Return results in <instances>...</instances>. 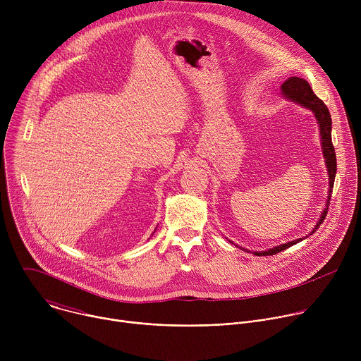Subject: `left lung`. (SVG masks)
<instances>
[{
  "label": "left lung",
  "mask_w": 361,
  "mask_h": 361,
  "mask_svg": "<svg viewBox=\"0 0 361 361\" xmlns=\"http://www.w3.org/2000/svg\"><path fill=\"white\" fill-rule=\"evenodd\" d=\"M281 97L286 98L287 101L294 102V104H298V106H301L307 110H310L314 114V117L317 120V124H319V130H320L322 151H323V157L326 160V167H327V174H329V194H327V201H326V209L322 212V216H320L319 221L316 223L314 228L312 230V233L308 234V235H312L323 224V221L326 219V214H327V210H329V204H330V197H331V190H333V185H334V177H336V171H337L336 151H334V147H333V142H331V117H330V113H329L324 102L313 92L310 84H308L304 78L291 77L286 82H283ZM308 235H305V237H308ZM305 237L288 241L286 244L276 245V247L269 248L266 251H252V254L259 255V257L260 255H273V254H277V252L302 241ZM230 243H233V241H230ZM243 250H245V248H243Z\"/></svg>",
  "instance_id": "obj_1"
}]
</instances>
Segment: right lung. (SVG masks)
<instances>
[{
    "label": "right lung",
    "mask_w": 361,
    "mask_h": 361,
    "mask_svg": "<svg viewBox=\"0 0 361 361\" xmlns=\"http://www.w3.org/2000/svg\"><path fill=\"white\" fill-rule=\"evenodd\" d=\"M154 233H156V231H154Z\"/></svg>",
    "instance_id": "1"
}]
</instances>
